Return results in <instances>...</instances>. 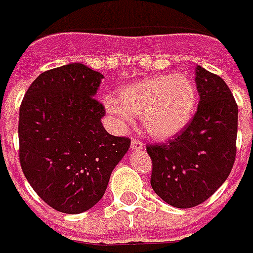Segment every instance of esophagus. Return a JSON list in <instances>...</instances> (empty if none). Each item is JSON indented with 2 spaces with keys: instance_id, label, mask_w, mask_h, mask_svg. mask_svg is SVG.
Wrapping results in <instances>:
<instances>
[{
  "instance_id": "obj_1",
  "label": "esophagus",
  "mask_w": 253,
  "mask_h": 253,
  "mask_svg": "<svg viewBox=\"0 0 253 253\" xmlns=\"http://www.w3.org/2000/svg\"><path fill=\"white\" fill-rule=\"evenodd\" d=\"M131 148H132L133 151H141L144 148V144L139 139H132V141H131Z\"/></svg>"
}]
</instances>
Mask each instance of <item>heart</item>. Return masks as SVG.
Returning <instances> with one entry per match:
<instances>
[{
	"instance_id": "heart-1",
	"label": "heart",
	"mask_w": 253,
	"mask_h": 253,
	"mask_svg": "<svg viewBox=\"0 0 253 253\" xmlns=\"http://www.w3.org/2000/svg\"><path fill=\"white\" fill-rule=\"evenodd\" d=\"M198 92L190 78L182 74L159 75L139 80L121 89L105 106L121 123L143 118L147 132L156 139H169L183 130L195 114Z\"/></svg>"
}]
</instances>
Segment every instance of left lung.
<instances>
[{"mask_svg": "<svg viewBox=\"0 0 253 253\" xmlns=\"http://www.w3.org/2000/svg\"><path fill=\"white\" fill-rule=\"evenodd\" d=\"M200 101L194 118L173 139L148 144L151 186L175 208L204 203L227 179L237 155L238 105L222 78L196 67Z\"/></svg>", "mask_w": 253, "mask_h": 253, "instance_id": "8db88e82", "label": "left lung"}]
</instances>
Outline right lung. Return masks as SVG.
I'll use <instances>...</instances> for the list:
<instances>
[{
    "label": "right lung",
    "mask_w": 253,
    "mask_h": 253,
    "mask_svg": "<svg viewBox=\"0 0 253 253\" xmlns=\"http://www.w3.org/2000/svg\"><path fill=\"white\" fill-rule=\"evenodd\" d=\"M102 75L82 63L40 74L19 108V161L28 183L53 209L78 214L105 194L131 140L108 133L93 97Z\"/></svg>",
    "instance_id": "add662e5"
}]
</instances>
